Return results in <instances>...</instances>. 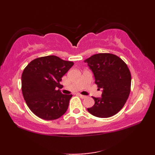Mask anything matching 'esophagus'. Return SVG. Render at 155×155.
<instances>
[{"mask_svg": "<svg viewBox=\"0 0 155 155\" xmlns=\"http://www.w3.org/2000/svg\"><path fill=\"white\" fill-rule=\"evenodd\" d=\"M78 96H79L81 98H86L87 97L86 96H84V95H83V94H78Z\"/></svg>", "mask_w": 155, "mask_h": 155, "instance_id": "obj_1", "label": "esophagus"}]
</instances>
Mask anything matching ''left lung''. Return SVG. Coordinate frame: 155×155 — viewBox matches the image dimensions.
Segmentation results:
<instances>
[{"instance_id": "left-lung-1", "label": "left lung", "mask_w": 155, "mask_h": 155, "mask_svg": "<svg viewBox=\"0 0 155 155\" xmlns=\"http://www.w3.org/2000/svg\"><path fill=\"white\" fill-rule=\"evenodd\" d=\"M84 62L94 73L95 84L103 89L101 98L92 97L94 104L88 111L99 118L116 114L126 103L130 91L131 74L127 64L111 53L94 54Z\"/></svg>"}]
</instances>
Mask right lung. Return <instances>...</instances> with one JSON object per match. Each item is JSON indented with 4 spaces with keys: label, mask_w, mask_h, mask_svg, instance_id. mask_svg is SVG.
Instances as JSON below:
<instances>
[{
    "label": "right lung",
    "mask_w": 155,
    "mask_h": 155,
    "mask_svg": "<svg viewBox=\"0 0 155 155\" xmlns=\"http://www.w3.org/2000/svg\"><path fill=\"white\" fill-rule=\"evenodd\" d=\"M74 64L57 56L39 57L29 62L21 77L22 92L27 106L36 116L55 120L68 109L72 94H62V77Z\"/></svg>",
    "instance_id": "1"
}]
</instances>
